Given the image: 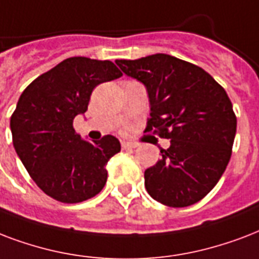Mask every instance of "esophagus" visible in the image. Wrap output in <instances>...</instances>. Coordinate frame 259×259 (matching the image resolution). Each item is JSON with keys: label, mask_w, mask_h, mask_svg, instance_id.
<instances>
[{"label": "esophagus", "mask_w": 259, "mask_h": 259, "mask_svg": "<svg viewBox=\"0 0 259 259\" xmlns=\"http://www.w3.org/2000/svg\"><path fill=\"white\" fill-rule=\"evenodd\" d=\"M121 147L123 148H135L138 147V144L136 143H132V142H121Z\"/></svg>", "instance_id": "obj_1"}]
</instances>
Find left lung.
<instances>
[{
	"mask_svg": "<svg viewBox=\"0 0 259 259\" xmlns=\"http://www.w3.org/2000/svg\"><path fill=\"white\" fill-rule=\"evenodd\" d=\"M116 63L147 88L151 117L144 132L170 139L161 159L144 171L148 194L173 208L196 204L215 188L231 158V100L205 70L171 55Z\"/></svg>",
	"mask_w": 259,
	"mask_h": 259,
	"instance_id": "left-lung-1",
	"label": "left lung"
}]
</instances>
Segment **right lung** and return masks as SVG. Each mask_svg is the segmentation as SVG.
<instances>
[{"instance_id":"obj_1","label":"right lung","mask_w":259,"mask_h":259,"mask_svg":"<svg viewBox=\"0 0 259 259\" xmlns=\"http://www.w3.org/2000/svg\"><path fill=\"white\" fill-rule=\"evenodd\" d=\"M123 75L113 62L67 58L25 88L11 117L13 146L36 185L66 204L85 201L107 182L105 165L120 151V142L105 135L82 140L75 116L88 111L97 85Z\"/></svg>"}]
</instances>
